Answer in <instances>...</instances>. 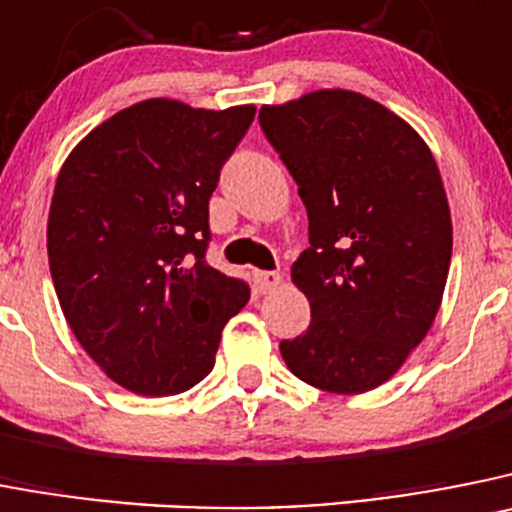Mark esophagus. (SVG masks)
<instances>
[{"label": "esophagus", "instance_id": "obj_1", "mask_svg": "<svg viewBox=\"0 0 512 512\" xmlns=\"http://www.w3.org/2000/svg\"><path fill=\"white\" fill-rule=\"evenodd\" d=\"M281 281H284V276L279 271H253V287L259 294L274 292V289H279Z\"/></svg>", "mask_w": 512, "mask_h": 512}]
</instances>
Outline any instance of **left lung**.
I'll return each instance as SVG.
<instances>
[{
	"label": "left lung",
	"instance_id": "obj_1",
	"mask_svg": "<svg viewBox=\"0 0 512 512\" xmlns=\"http://www.w3.org/2000/svg\"><path fill=\"white\" fill-rule=\"evenodd\" d=\"M259 121L309 218L292 281L312 322L281 342V358L322 391H373L442 304L452 215L434 154L401 116L342 88L261 106Z\"/></svg>",
	"mask_w": 512,
	"mask_h": 512
}]
</instances>
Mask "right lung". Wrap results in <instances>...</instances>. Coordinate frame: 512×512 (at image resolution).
I'll return each instance as SVG.
<instances>
[{"instance_id": "add662e5", "label": "right lung", "mask_w": 512, "mask_h": 512, "mask_svg": "<svg viewBox=\"0 0 512 512\" xmlns=\"http://www.w3.org/2000/svg\"><path fill=\"white\" fill-rule=\"evenodd\" d=\"M256 109L149 98L78 142L60 167L48 259L70 330L111 381L175 396L215 365L248 284L205 261L220 167Z\"/></svg>"}]
</instances>
